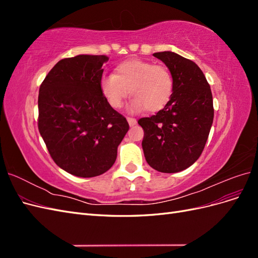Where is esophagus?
I'll return each mask as SVG.
<instances>
[{
	"label": "esophagus",
	"instance_id": "34e87169",
	"mask_svg": "<svg viewBox=\"0 0 258 258\" xmlns=\"http://www.w3.org/2000/svg\"><path fill=\"white\" fill-rule=\"evenodd\" d=\"M127 120L129 122L130 126H135V124H137V119L136 118H132V117H127Z\"/></svg>",
	"mask_w": 258,
	"mask_h": 258
}]
</instances>
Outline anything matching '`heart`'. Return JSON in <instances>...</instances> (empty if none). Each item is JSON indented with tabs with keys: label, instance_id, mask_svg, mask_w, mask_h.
I'll use <instances>...</instances> for the list:
<instances>
[{
	"label": "heart",
	"instance_id": "heart-1",
	"mask_svg": "<svg viewBox=\"0 0 258 258\" xmlns=\"http://www.w3.org/2000/svg\"><path fill=\"white\" fill-rule=\"evenodd\" d=\"M174 82L167 67L154 62L130 59L117 66L114 74H105L100 80V89L112 107L119 108L129 95L131 112L146 108L157 112L165 107L172 97Z\"/></svg>",
	"mask_w": 258,
	"mask_h": 258
}]
</instances>
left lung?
<instances>
[{
    "label": "left lung",
    "mask_w": 258,
    "mask_h": 258,
    "mask_svg": "<svg viewBox=\"0 0 258 258\" xmlns=\"http://www.w3.org/2000/svg\"><path fill=\"white\" fill-rule=\"evenodd\" d=\"M170 70L174 88L167 105L138 123L144 130L145 159L162 173L190 167L204 151L213 122L214 108L210 85L200 68L172 51L155 52Z\"/></svg>",
    "instance_id": "left-lung-1"
}]
</instances>
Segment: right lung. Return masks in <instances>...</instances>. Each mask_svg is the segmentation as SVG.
Returning a JSON list of instances; mask_svg holds the SVG:
<instances>
[{"label": "right lung", "mask_w": 258, "mask_h": 258, "mask_svg": "<svg viewBox=\"0 0 258 258\" xmlns=\"http://www.w3.org/2000/svg\"><path fill=\"white\" fill-rule=\"evenodd\" d=\"M106 56L60 60L38 92L40 134L52 160L68 173L93 177L110 169L129 130L100 89Z\"/></svg>", "instance_id": "add662e5"}]
</instances>
